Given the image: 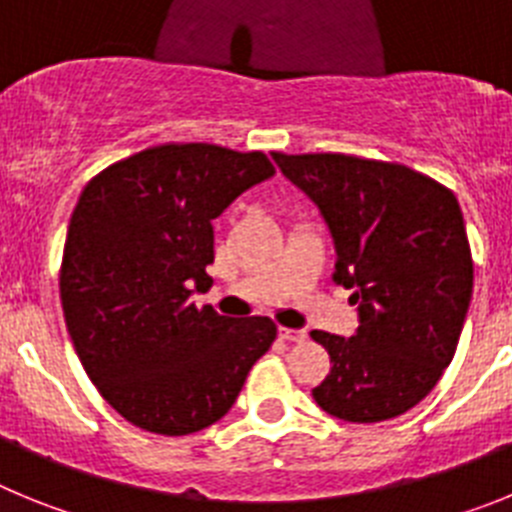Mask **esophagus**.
Instances as JSON below:
<instances>
[{"instance_id": "34e87169", "label": "esophagus", "mask_w": 512, "mask_h": 512, "mask_svg": "<svg viewBox=\"0 0 512 512\" xmlns=\"http://www.w3.org/2000/svg\"><path fill=\"white\" fill-rule=\"evenodd\" d=\"M279 336L289 343H302L307 338L305 330H295V328H279Z\"/></svg>"}]
</instances>
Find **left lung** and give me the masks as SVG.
Here are the masks:
<instances>
[{
    "label": "left lung",
    "mask_w": 512,
    "mask_h": 512,
    "mask_svg": "<svg viewBox=\"0 0 512 512\" xmlns=\"http://www.w3.org/2000/svg\"><path fill=\"white\" fill-rule=\"evenodd\" d=\"M323 212L336 243V279L354 289L356 336L312 330L330 372L312 390L348 423L415 408L456 354L474 264L454 192L405 164L348 153H271Z\"/></svg>",
    "instance_id": "1"
}]
</instances>
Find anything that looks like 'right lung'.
<instances>
[{
  "instance_id": "add662e5",
  "label": "right lung",
  "mask_w": 512,
  "mask_h": 512,
  "mask_svg": "<svg viewBox=\"0 0 512 512\" xmlns=\"http://www.w3.org/2000/svg\"><path fill=\"white\" fill-rule=\"evenodd\" d=\"M271 174L261 151L161 143L81 192L63 246V318L87 377L128 423L158 436L217 423L277 338L269 318L235 323L189 302L212 282V220Z\"/></svg>"
}]
</instances>
